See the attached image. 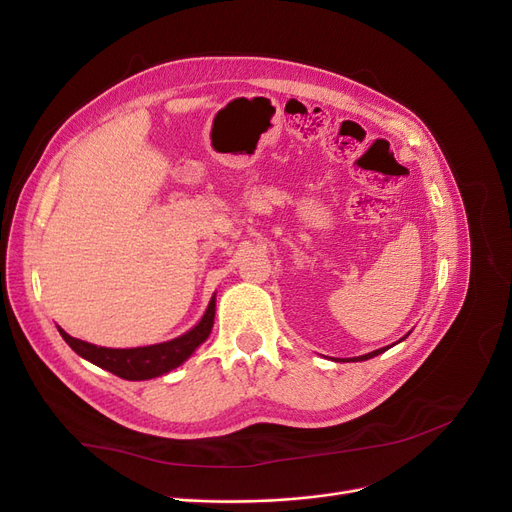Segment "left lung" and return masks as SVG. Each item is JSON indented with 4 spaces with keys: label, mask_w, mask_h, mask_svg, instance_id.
<instances>
[{
    "label": "left lung",
    "mask_w": 512,
    "mask_h": 512,
    "mask_svg": "<svg viewBox=\"0 0 512 512\" xmlns=\"http://www.w3.org/2000/svg\"><path fill=\"white\" fill-rule=\"evenodd\" d=\"M407 335H410V333H407ZM407 335H405V337H407ZM405 337H401V339H399V342H403V339H405ZM391 346H395V344H391ZM391 346H387V348H381V350H374V352H370V354H364V356H358V358H350V360H346V362H362V360L374 358V356H379V354H383L385 350H389Z\"/></svg>",
    "instance_id": "left-lung-1"
}]
</instances>
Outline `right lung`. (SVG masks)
Instances as JSON below:
<instances>
[{"label":"right lung","mask_w":512,"mask_h":512,"mask_svg":"<svg viewBox=\"0 0 512 512\" xmlns=\"http://www.w3.org/2000/svg\"><path fill=\"white\" fill-rule=\"evenodd\" d=\"M214 315H216V296H212L206 315H203L201 321L187 333L170 339V342H164V344L129 348V350L100 348L67 335L61 327L57 329L67 342V346H70L84 360L117 374V377L125 381H148L181 366L203 342H206L214 327Z\"/></svg>","instance_id":"1"}]
</instances>
